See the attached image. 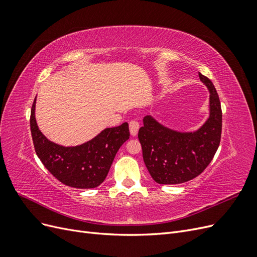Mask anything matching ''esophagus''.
I'll use <instances>...</instances> for the list:
<instances>
[{"label": "esophagus", "instance_id": "esophagus-1", "mask_svg": "<svg viewBox=\"0 0 257 257\" xmlns=\"http://www.w3.org/2000/svg\"><path fill=\"white\" fill-rule=\"evenodd\" d=\"M139 130V122H137L136 120H132L130 122V132L132 136H136L138 133Z\"/></svg>", "mask_w": 257, "mask_h": 257}]
</instances>
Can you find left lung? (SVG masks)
<instances>
[{"label":"left lung","mask_w":257,"mask_h":257,"mask_svg":"<svg viewBox=\"0 0 257 257\" xmlns=\"http://www.w3.org/2000/svg\"><path fill=\"white\" fill-rule=\"evenodd\" d=\"M210 92V114L193 133H181L162 125L151 115L144 118L138 139L148 172L160 184H179L196 178L212 161L222 133V109L212 81L198 73Z\"/></svg>","instance_id":"left-lung-1"}]
</instances>
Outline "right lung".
<instances>
[{"label":"right lung","mask_w":257,"mask_h":257,"mask_svg":"<svg viewBox=\"0 0 257 257\" xmlns=\"http://www.w3.org/2000/svg\"><path fill=\"white\" fill-rule=\"evenodd\" d=\"M36 97L31 109V134L38 159L60 182L76 189H93L102 183L109 172L116 152L130 138L128 124L105 128L76 147H63L46 138L35 120Z\"/></svg>","instance_id":"right-lung-1"}]
</instances>
